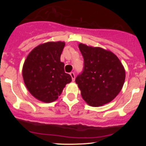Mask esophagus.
Wrapping results in <instances>:
<instances>
[{"label":"esophagus","mask_w":146,"mask_h":146,"mask_svg":"<svg viewBox=\"0 0 146 146\" xmlns=\"http://www.w3.org/2000/svg\"><path fill=\"white\" fill-rule=\"evenodd\" d=\"M70 75H71V78H72V80H73V82H74V81H75V73H73V72H71V73H70Z\"/></svg>","instance_id":"34e87169"}]
</instances>
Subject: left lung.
Instances as JSON below:
<instances>
[{
	"label": "left lung",
	"instance_id": "obj_1",
	"mask_svg": "<svg viewBox=\"0 0 146 146\" xmlns=\"http://www.w3.org/2000/svg\"><path fill=\"white\" fill-rule=\"evenodd\" d=\"M79 48L84 58L83 70L75 78L84 101L91 106L111 102L121 91L125 74L114 53L83 44Z\"/></svg>",
	"mask_w": 146,
	"mask_h": 146
}]
</instances>
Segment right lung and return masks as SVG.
<instances>
[{
	"label": "right lung",
	"instance_id": "add662e5",
	"mask_svg": "<svg viewBox=\"0 0 146 146\" xmlns=\"http://www.w3.org/2000/svg\"><path fill=\"white\" fill-rule=\"evenodd\" d=\"M64 42L45 43L31 51L25 61L23 76L25 86L31 95L42 102H51L58 99L71 75L64 72L60 56Z\"/></svg>",
	"mask_w": 146,
	"mask_h": 146
}]
</instances>
